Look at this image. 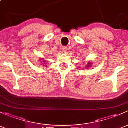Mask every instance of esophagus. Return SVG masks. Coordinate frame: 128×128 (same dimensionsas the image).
<instances>
[{"mask_svg":"<svg viewBox=\"0 0 128 128\" xmlns=\"http://www.w3.org/2000/svg\"><path fill=\"white\" fill-rule=\"evenodd\" d=\"M62 51L64 52V53L66 52L67 51H68V48L66 47V46H64V47L62 48Z\"/></svg>","mask_w":128,"mask_h":128,"instance_id":"esophagus-1","label":"esophagus"}]
</instances>
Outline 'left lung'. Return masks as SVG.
<instances>
[{"mask_svg": "<svg viewBox=\"0 0 128 128\" xmlns=\"http://www.w3.org/2000/svg\"><path fill=\"white\" fill-rule=\"evenodd\" d=\"M91 66H92V62H87V64H86V67H84V69L85 68H91Z\"/></svg>", "mask_w": 128, "mask_h": 128, "instance_id": "left-lung-1", "label": "left lung"}]
</instances>
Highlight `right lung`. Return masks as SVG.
I'll return each mask as SVG.
<instances>
[{
  "mask_svg": "<svg viewBox=\"0 0 128 128\" xmlns=\"http://www.w3.org/2000/svg\"><path fill=\"white\" fill-rule=\"evenodd\" d=\"M40 61H41V63H44L45 62V61H46V60H44V59H43V58H40Z\"/></svg>",
  "mask_w": 128,
  "mask_h": 128,
  "instance_id": "1",
  "label": "right lung"
}]
</instances>
